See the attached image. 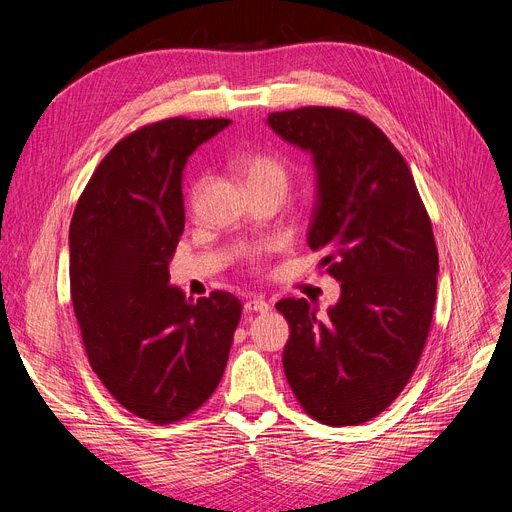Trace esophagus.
Returning a JSON list of instances; mask_svg holds the SVG:
<instances>
[{"label": "esophagus", "mask_w": 512, "mask_h": 512, "mask_svg": "<svg viewBox=\"0 0 512 512\" xmlns=\"http://www.w3.org/2000/svg\"><path fill=\"white\" fill-rule=\"evenodd\" d=\"M270 309H272L270 303L263 301L261 297H253V299H249V301L245 303V311H247V313H267Z\"/></svg>", "instance_id": "esophagus-1"}]
</instances>
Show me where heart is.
Masks as SVG:
<instances>
[{
	"label": "heart",
	"instance_id": "heart-1",
	"mask_svg": "<svg viewBox=\"0 0 512 512\" xmlns=\"http://www.w3.org/2000/svg\"><path fill=\"white\" fill-rule=\"evenodd\" d=\"M236 166L240 170V174L245 176L251 193H259V191H278L284 195L286 186H288V166L284 161L272 153L265 151H249L242 153L236 161ZM265 247H249L242 249V257L247 261L255 263L263 257Z\"/></svg>",
	"mask_w": 512,
	"mask_h": 512
}]
</instances>
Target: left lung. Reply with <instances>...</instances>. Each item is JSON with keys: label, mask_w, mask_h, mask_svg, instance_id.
I'll return each mask as SVG.
<instances>
[{"label": "left lung", "mask_w": 512, "mask_h": 512, "mask_svg": "<svg viewBox=\"0 0 512 512\" xmlns=\"http://www.w3.org/2000/svg\"><path fill=\"white\" fill-rule=\"evenodd\" d=\"M267 124L313 155L317 201L307 242L340 282L319 319L307 299H282L286 380L326 425L378 417L405 390L432 326L438 249L405 157L365 116L340 107L274 112Z\"/></svg>", "instance_id": "8db88e82"}]
</instances>
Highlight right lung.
Here are the masks:
<instances>
[{
    "instance_id": "add662e5",
    "label": "right lung",
    "mask_w": 512,
    "mask_h": 512,
    "mask_svg": "<svg viewBox=\"0 0 512 512\" xmlns=\"http://www.w3.org/2000/svg\"><path fill=\"white\" fill-rule=\"evenodd\" d=\"M228 118H168L118 141L70 222V297L89 363L120 405L157 425L195 413L218 388L242 305L170 286L184 230L182 170Z\"/></svg>"
}]
</instances>
